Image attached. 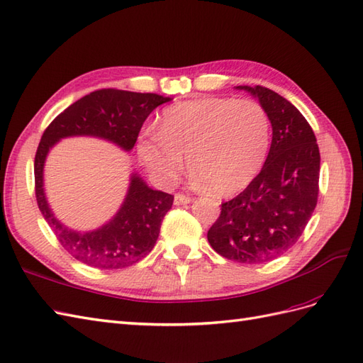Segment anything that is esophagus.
<instances>
[{"label": "esophagus", "mask_w": 363, "mask_h": 363, "mask_svg": "<svg viewBox=\"0 0 363 363\" xmlns=\"http://www.w3.org/2000/svg\"><path fill=\"white\" fill-rule=\"evenodd\" d=\"M193 201V198H190V196L187 194H182V193H178L174 194V203L176 205H184V203H190Z\"/></svg>", "instance_id": "obj_1"}]
</instances>
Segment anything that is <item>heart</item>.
<instances>
[{
  "mask_svg": "<svg viewBox=\"0 0 363 363\" xmlns=\"http://www.w3.org/2000/svg\"><path fill=\"white\" fill-rule=\"evenodd\" d=\"M269 144L271 120L260 103L203 97L165 108L160 129L141 132L137 152L161 185L178 181L187 157L196 182L231 194L262 170Z\"/></svg>",
  "mask_w": 363,
  "mask_h": 363,
  "instance_id": "b5f03b06",
  "label": "heart"
}]
</instances>
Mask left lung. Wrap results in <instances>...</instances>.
Wrapping results in <instances>:
<instances>
[{"label": "left lung", "mask_w": 363, "mask_h": 363, "mask_svg": "<svg viewBox=\"0 0 363 363\" xmlns=\"http://www.w3.org/2000/svg\"><path fill=\"white\" fill-rule=\"evenodd\" d=\"M237 88L260 100L272 144L262 172L222 203L206 237L228 260L260 264L283 255L304 233L318 202L320 155L313 129L291 101L260 85Z\"/></svg>", "instance_id": "obj_1"}]
</instances>
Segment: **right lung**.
Here are the masks:
<instances>
[{
	"mask_svg": "<svg viewBox=\"0 0 363 363\" xmlns=\"http://www.w3.org/2000/svg\"><path fill=\"white\" fill-rule=\"evenodd\" d=\"M170 100L153 92L97 89L60 112L44 130L35 155L36 202L59 243L76 260L97 269H123L140 262L157 243L173 194L152 190L133 174L126 199L111 222L92 233L71 231L56 220L45 201L43 170L50 147L65 137L92 135L130 150L149 113Z\"/></svg>",
	"mask_w": 363,
	"mask_h": 363,
	"instance_id": "right-lung-1",
	"label": "right lung"
}]
</instances>
